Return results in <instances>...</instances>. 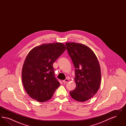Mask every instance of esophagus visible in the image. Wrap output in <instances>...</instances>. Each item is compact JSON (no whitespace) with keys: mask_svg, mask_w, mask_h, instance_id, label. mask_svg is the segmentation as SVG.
Returning a JSON list of instances; mask_svg holds the SVG:
<instances>
[{"mask_svg":"<svg viewBox=\"0 0 126 126\" xmlns=\"http://www.w3.org/2000/svg\"><path fill=\"white\" fill-rule=\"evenodd\" d=\"M68 81V79H66L65 80H64L62 81V82H63L64 83H67Z\"/></svg>","mask_w":126,"mask_h":126,"instance_id":"esophagus-1","label":"esophagus"}]
</instances>
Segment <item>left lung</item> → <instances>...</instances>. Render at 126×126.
Instances as JSON below:
<instances>
[{"mask_svg": "<svg viewBox=\"0 0 126 126\" xmlns=\"http://www.w3.org/2000/svg\"><path fill=\"white\" fill-rule=\"evenodd\" d=\"M66 49L75 67L76 88L70 92L72 98L85 102L94 96L101 82V68L94 51L87 46L75 42H66Z\"/></svg>", "mask_w": 126, "mask_h": 126, "instance_id": "1", "label": "left lung"}]
</instances>
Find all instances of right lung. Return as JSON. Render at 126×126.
<instances>
[{"label":"right lung","instance_id":"1","mask_svg":"<svg viewBox=\"0 0 126 126\" xmlns=\"http://www.w3.org/2000/svg\"><path fill=\"white\" fill-rule=\"evenodd\" d=\"M66 49L62 43H46L33 48L26 56L22 68V82L33 100L48 101L60 86L55 77L53 64Z\"/></svg>","mask_w":126,"mask_h":126}]
</instances>
